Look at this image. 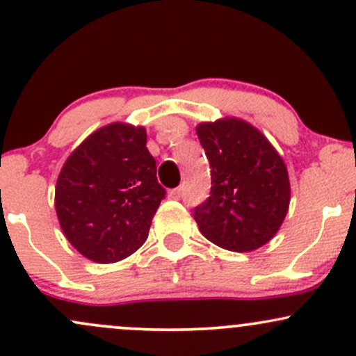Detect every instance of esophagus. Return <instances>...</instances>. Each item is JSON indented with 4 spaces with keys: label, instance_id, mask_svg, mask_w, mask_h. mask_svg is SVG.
Masks as SVG:
<instances>
[{
    "label": "esophagus",
    "instance_id": "1",
    "mask_svg": "<svg viewBox=\"0 0 356 356\" xmlns=\"http://www.w3.org/2000/svg\"><path fill=\"white\" fill-rule=\"evenodd\" d=\"M167 196H169V199H179V197H181V187H175V189H170Z\"/></svg>",
    "mask_w": 356,
    "mask_h": 356
}]
</instances>
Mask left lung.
<instances>
[{
  "mask_svg": "<svg viewBox=\"0 0 356 356\" xmlns=\"http://www.w3.org/2000/svg\"><path fill=\"white\" fill-rule=\"evenodd\" d=\"M211 167V196L194 209L199 232L229 252H255L287 216L286 162L259 128L236 116L196 127Z\"/></svg>",
  "mask_w": 356,
  "mask_h": 356,
  "instance_id": "left-lung-1",
  "label": "left lung"
}]
</instances>
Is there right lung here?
Here are the masks:
<instances>
[{
    "instance_id": "1",
    "label": "right lung",
    "mask_w": 356,
    "mask_h": 356,
    "mask_svg": "<svg viewBox=\"0 0 356 356\" xmlns=\"http://www.w3.org/2000/svg\"><path fill=\"white\" fill-rule=\"evenodd\" d=\"M163 196L145 127L115 121L92 131L65 160L56 213L81 255L115 264L145 243Z\"/></svg>"
}]
</instances>
